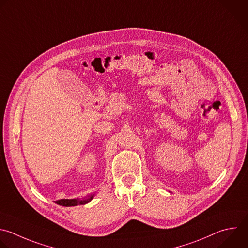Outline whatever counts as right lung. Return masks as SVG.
Listing matches in <instances>:
<instances>
[{
    "mask_svg": "<svg viewBox=\"0 0 248 248\" xmlns=\"http://www.w3.org/2000/svg\"><path fill=\"white\" fill-rule=\"evenodd\" d=\"M93 198V195L89 197V199L87 200H82V201H79V200H59V201H56L55 202L59 205H63V206H75V205H78V204H86L88 202H90Z\"/></svg>",
    "mask_w": 248,
    "mask_h": 248,
    "instance_id": "add662e5",
    "label": "right lung"
}]
</instances>
